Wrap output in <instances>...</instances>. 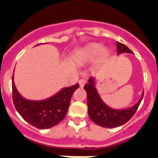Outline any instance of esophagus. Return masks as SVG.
<instances>
[{"mask_svg": "<svg viewBox=\"0 0 158 158\" xmlns=\"http://www.w3.org/2000/svg\"><path fill=\"white\" fill-rule=\"evenodd\" d=\"M85 82H86L85 79H84V78H81V79H80V80H79L78 83H79V85H80V87H83V86L85 85Z\"/></svg>", "mask_w": 158, "mask_h": 158, "instance_id": "obj_1", "label": "esophagus"}]
</instances>
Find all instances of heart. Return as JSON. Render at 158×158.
I'll return each instance as SVG.
<instances>
[{"instance_id":"1","label":"heart","mask_w":158,"mask_h":158,"mask_svg":"<svg viewBox=\"0 0 158 158\" xmlns=\"http://www.w3.org/2000/svg\"><path fill=\"white\" fill-rule=\"evenodd\" d=\"M108 51L107 49H103L99 43H89L81 48L77 53V59L78 62H85L94 61L100 56L101 58H107Z\"/></svg>"}]
</instances>
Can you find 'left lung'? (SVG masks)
Listing matches in <instances>:
<instances>
[{
	"label": "left lung",
	"instance_id": "8db88e82",
	"mask_svg": "<svg viewBox=\"0 0 158 158\" xmlns=\"http://www.w3.org/2000/svg\"><path fill=\"white\" fill-rule=\"evenodd\" d=\"M116 47L118 54L123 53L134 54L127 46L119 42L116 43ZM88 82L89 83L84 86L87 93L88 114L93 122L103 127H117L126 123L135 115L143 98L142 93L140 100L132 107L125 109H113L100 98L95 85V77H90Z\"/></svg>",
	"mask_w": 158,
	"mask_h": 158
}]
</instances>
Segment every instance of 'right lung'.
Segmentation results:
<instances>
[{
    "instance_id": "1",
    "label": "right lung",
    "mask_w": 158,
    "mask_h": 158,
    "mask_svg": "<svg viewBox=\"0 0 158 158\" xmlns=\"http://www.w3.org/2000/svg\"><path fill=\"white\" fill-rule=\"evenodd\" d=\"M78 88L79 84L77 83L74 85L63 88L56 94L45 100H27L16 89L12 75L14 106L25 121L39 129L53 127L65 118L73 93Z\"/></svg>"
}]
</instances>
